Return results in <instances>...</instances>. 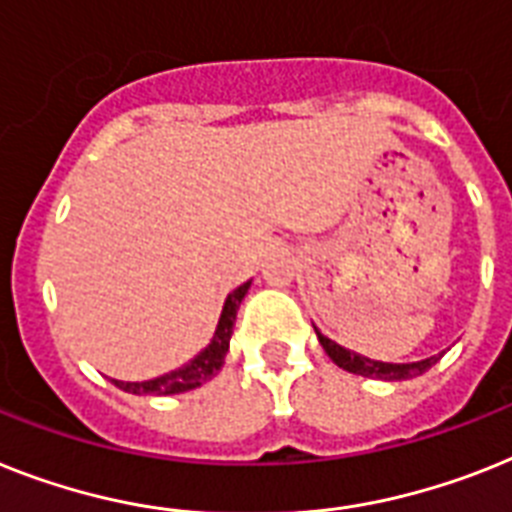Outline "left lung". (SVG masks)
Here are the masks:
<instances>
[{
	"label": "left lung",
	"instance_id": "8db88e82",
	"mask_svg": "<svg viewBox=\"0 0 512 512\" xmlns=\"http://www.w3.org/2000/svg\"><path fill=\"white\" fill-rule=\"evenodd\" d=\"M316 337H319V342H322L324 353H327V356L340 366V369L350 371V374H361V377L384 379V382H403V379L421 377L424 371L432 369L434 363L442 358V353H439V356L424 358V361H413V363L371 361V358L358 356V353H353V350H345L342 345H337V342H332L329 337H324L319 329H316Z\"/></svg>",
	"mask_w": 512,
	"mask_h": 512
}]
</instances>
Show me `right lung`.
Listing matches in <instances>:
<instances>
[{"label":"right lung","mask_w":512,"mask_h":512,"mask_svg":"<svg viewBox=\"0 0 512 512\" xmlns=\"http://www.w3.org/2000/svg\"><path fill=\"white\" fill-rule=\"evenodd\" d=\"M248 287H251V280L243 282V285L235 287V290L227 295L222 316H219L217 332H214L209 345H206L193 361L180 366V369L170 371V374L149 379V382H120V379H112L114 387H120V390L125 392H133V395H177V392L196 390V387H201L204 382H209L211 377H217V371L222 369V363H225L227 350H230L232 324H235L240 301L246 298Z\"/></svg>","instance_id":"obj_1"}]
</instances>
